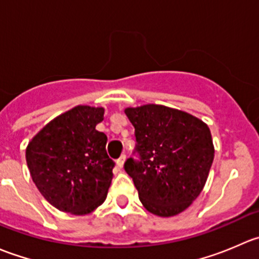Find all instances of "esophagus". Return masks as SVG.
<instances>
[{"mask_svg": "<svg viewBox=\"0 0 259 259\" xmlns=\"http://www.w3.org/2000/svg\"><path fill=\"white\" fill-rule=\"evenodd\" d=\"M125 160H126V155H125V154H122V155L120 156V158L116 160L117 168H122V165H124Z\"/></svg>", "mask_w": 259, "mask_h": 259, "instance_id": "esophagus-1", "label": "esophagus"}]
</instances>
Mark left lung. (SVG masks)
Listing matches in <instances>:
<instances>
[{"mask_svg": "<svg viewBox=\"0 0 259 259\" xmlns=\"http://www.w3.org/2000/svg\"><path fill=\"white\" fill-rule=\"evenodd\" d=\"M135 127L134 154L124 169L145 209L173 217L187 209L204 188L214 159L207 124L193 115L148 104L125 109Z\"/></svg>", "mask_w": 259, "mask_h": 259, "instance_id": "1", "label": "left lung"}]
</instances>
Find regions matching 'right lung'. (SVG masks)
<instances>
[{"instance_id": "1", "label": "right lung", "mask_w": 259, "mask_h": 259, "mask_svg": "<svg viewBox=\"0 0 259 259\" xmlns=\"http://www.w3.org/2000/svg\"><path fill=\"white\" fill-rule=\"evenodd\" d=\"M104 108L75 106L44 126L26 149L31 178L46 200L66 213L83 215L101 205L113 179L108 138L95 129Z\"/></svg>"}]
</instances>
